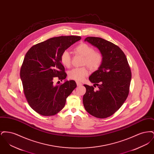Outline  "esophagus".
<instances>
[{
	"instance_id": "esophagus-1",
	"label": "esophagus",
	"mask_w": 154,
	"mask_h": 154,
	"mask_svg": "<svg viewBox=\"0 0 154 154\" xmlns=\"http://www.w3.org/2000/svg\"><path fill=\"white\" fill-rule=\"evenodd\" d=\"M76 84H77V87H80V86H81L82 85L80 82H76Z\"/></svg>"
}]
</instances>
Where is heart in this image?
Here are the masks:
<instances>
[{"label":"heart","instance_id":"heart-1","mask_svg":"<svg viewBox=\"0 0 154 154\" xmlns=\"http://www.w3.org/2000/svg\"><path fill=\"white\" fill-rule=\"evenodd\" d=\"M74 51L78 55L83 57L82 65H87L92 71L97 70L102 65L104 56L101 52L95 51V48L83 43L79 44L74 48ZM60 62L66 67H70L72 64V57L67 51L63 52L60 55ZM88 74V68L86 66L75 67L70 70L68 73L69 77L77 81L84 80Z\"/></svg>","mask_w":154,"mask_h":154}]
</instances>
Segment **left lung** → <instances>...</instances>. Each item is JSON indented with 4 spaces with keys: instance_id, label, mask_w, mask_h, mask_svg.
I'll return each instance as SVG.
<instances>
[{
    "instance_id": "1",
    "label": "left lung",
    "mask_w": 154,
    "mask_h": 154,
    "mask_svg": "<svg viewBox=\"0 0 154 154\" xmlns=\"http://www.w3.org/2000/svg\"><path fill=\"white\" fill-rule=\"evenodd\" d=\"M96 47L104 56L102 66L90 75L89 80L97 86L84 85V107L89 114L98 118L114 114L124 104L129 93L132 73L122 50L116 44L100 37H88L85 42Z\"/></svg>"
}]
</instances>
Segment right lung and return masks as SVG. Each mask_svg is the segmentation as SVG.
Segmentation results:
<instances>
[{"instance_id":"obj_1","label":"right lung","mask_w":154,"mask_h":154,"mask_svg":"<svg viewBox=\"0 0 154 154\" xmlns=\"http://www.w3.org/2000/svg\"><path fill=\"white\" fill-rule=\"evenodd\" d=\"M75 36L55 37L32 46L26 52L20 70L23 93L30 107L44 116L63 109L66 98L76 88L74 80L54 85L55 78L62 81L67 74L60 55L80 40Z\"/></svg>"}]
</instances>
